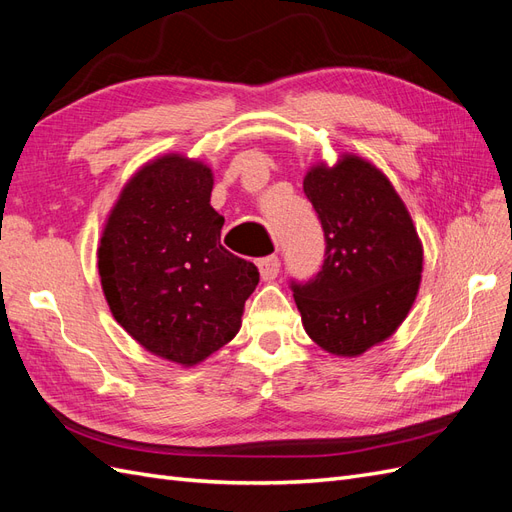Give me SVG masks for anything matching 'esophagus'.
I'll return each mask as SVG.
<instances>
[{
	"mask_svg": "<svg viewBox=\"0 0 512 512\" xmlns=\"http://www.w3.org/2000/svg\"><path fill=\"white\" fill-rule=\"evenodd\" d=\"M258 271H260V277L265 282H271L277 277V273H280V258L277 256H267V258H260L258 260Z\"/></svg>",
	"mask_w": 512,
	"mask_h": 512,
	"instance_id": "34e87169",
	"label": "esophagus"
}]
</instances>
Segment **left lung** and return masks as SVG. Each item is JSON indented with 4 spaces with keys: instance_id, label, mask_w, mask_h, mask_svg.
<instances>
[{
    "instance_id": "obj_1",
    "label": "left lung",
    "mask_w": 512,
    "mask_h": 512,
    "mask_svg": "<svg viewBox=\"0 0 512 512\" xmlns=\"http://www.w3.org/2000/svg\"><path fill=\"white\" fill-rule=\"evenodd\" d=\"M327 258L316 280L292 284L303 329L322 350L359 356L406 320L421 286L423 243L380 168L354 153L307 170Z\"/></svg>"
}]
</instances>
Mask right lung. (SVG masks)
<instances>
[{
    "instance_id": "1",
    "label": "right lung",
    "mask_w": 512,
    "mask_h": 512,
    "mask_svg": "<svg viewBox=\"0 0 512 512\" xmlns=\"http://www.w3.org/2000/svg\"><path fill=\"white\" fill-rule=\"evenodd\" d=\"M213 173L164 153L123 185L108 213L98 273L113 318L147 352L194 367L241 329L258 269L224 250L211 207Z\"/></svg>"
}]
</instances>
